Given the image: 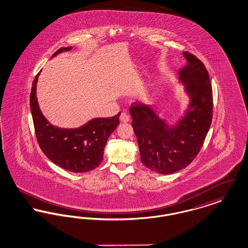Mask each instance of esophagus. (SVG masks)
Returning <instances> with one entry per match:
<instances>
[{
    "mask_svg": "<svg viewBox=\"0 0 248 248\" xmlns=\"http://www.w3.org/2000/svg\"><path fill=\"white\" fill-rule=\"evenodd\" d=\"M120 121H121L122 123H127V122H129V116H128L126 113L123 112V113L120 115Z\"/></svg>",
    "mask_w": 248,
    "mask_h": 248,
    "instance_id": "esophagus-1",
    "label": "esophagus"
}]
</instances>
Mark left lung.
I'll use <instances>...</instances> for the list:
<instances>
[{"label":"left lung","mask_w":248,"mask_h":248,"mask_svg":"<svg viewBox=\"0 0 248 248\" xmlns=\"http://www.w3.org/2000/svg\"><path fill=\"white\" fill-rule=\"evenodd\" d=\"M187 65L178 71L186 84L190 106L176 127L170 128L149 105L130 108L132 127L137 136L141 163L160 174L185 168L200 153L213 118V91L208 71L200 59L183 52Z\"/></svg>","instance_id":"obj_1"}]
</instances>
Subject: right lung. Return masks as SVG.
<instances>
[{"label": "right lung", "instance_id": "obj_1", "mask_svg": "<svg viewBox=\"0 0 248 248\" xmlns=\"http://www.w3.org/2000/svg\"><path fill=\"white\" fill-rule=\"evenodd\" d=\"M71 47L60 48L53 57ZM40 72L32 83L30 106L35 130L36 140L48 159L61 168L74 173L94 170L103 160V153L109 135L118 126L121 112L109 118L89 121L76 129H62L48 123L42 114L37 98L36 83Z\"/></svg>", "mask_w": 248, "mask_h": 248}]
</instances>
